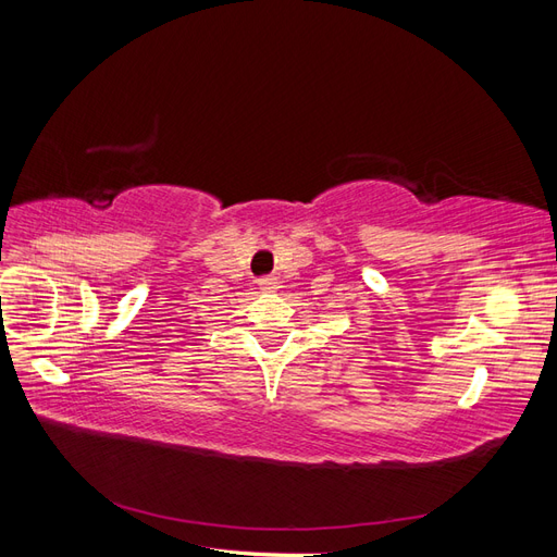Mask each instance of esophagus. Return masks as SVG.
<instances>
[{"label": "esophagus", "mask_w": 557, "mask_h": 557, "mask_svg": "<svg viewBox=\"0 0 557 557\" xmlns=\"http://www.w3.org/2000/svg\"><path fill=\"white\" fill-rule=\"evenodd\" d=\"M258 285H260V290L272 293V290L276 288V281H274V276H262V278L258 281Z\"/></svg>", "instance_id": "1"}]
</instances>
